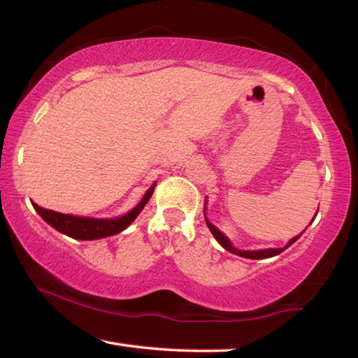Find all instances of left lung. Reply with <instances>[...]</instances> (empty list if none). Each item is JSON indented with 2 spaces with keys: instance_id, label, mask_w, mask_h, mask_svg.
Instances as JSON below:
<instances>
[{
  "instance_id": "1",
  "label": "left lung",
  "mask_w": 358,
  "mask_h": 358,
  "mask_svg": "<svg viewBox=\"0 0 358 358\" xmlns=\"http://www.w3.org/2000/svg\"><path fill=\"white\" fill-rule=\"evenodd\" d=\"M317 214V213H316ZM205 220H206V225H208V229H210V231L213 233L214 235V238L217 239V243L224 247L225 250H229V252H231V253H235V255H239V257H244V258H250V259H262V258H271V257H275V255H278V253H282L285 249H288V247L291 245V244H294L299 238L302 236V233L299 236H296V238H292V239H289V243L285 245V247H282V249H263V250H239V249H236V247H233L231 245V243H230V239L227 238L222 231L220 230H217L216 227H214L210 220L206 219V216H205ZM315 220V219H313ZM313 220H311V222H313Z\"/></svg>"
}]
</instances>
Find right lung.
<instances>
[{"label":"right lung","instance_id":"obj_1","mask_svg":"<svg viewBox=\"0 0 358 358\" xmlns=\"http://www.w3.org/2000/svg\"><path fill=\"white\" fill-rule=\"evenodd\" d=\"M155 183L150 186V189L145 192V196L136 205L131 211L123 214L120 217L115 219H94V217H81V216H71V214H62L53 210H47V208L38 206L37 203H32L34 210L41 214V217L45 222L50 224L57 231L64 233L73 239H81V241H90V239H100L106 236L117 235L127 229V227L138 217V214L142 211V208L147 205L150 200L152 194L155 191Z\"/></svg>","mask_w":358,"mask_h":358}]
</instances>
